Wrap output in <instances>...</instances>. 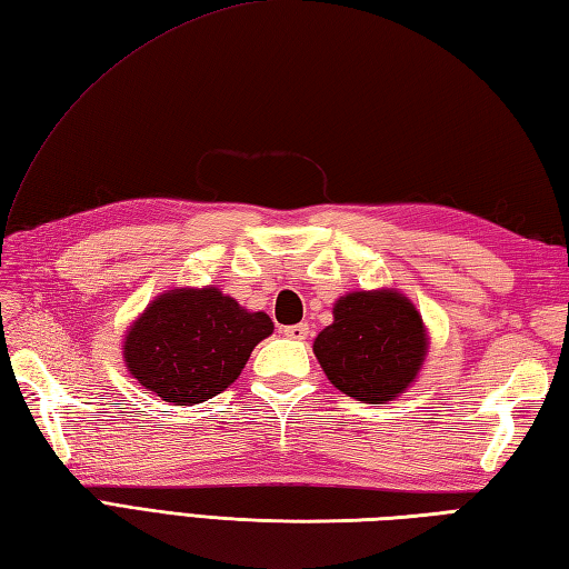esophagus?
I'll return each mask as SVG.
<instances>
[{"label": "esophagus", "mask_w": 569, "mask_h": 569, "mask_svg": "<svg viewBox=\"0 0 569 569\" xmlns=\"http://www.w3.org/2000/svg\"><path fill=\"white\" fill-rule=\"evenodd\" d=\"M308 330H310V328H308L306 322H298V325H286L283 335L288 337V340H306Z\"/></svg>", "instance_id": "1"}]
</instances>
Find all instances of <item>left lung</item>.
<instances>
[{"mask_svg":"<svg viewBox=\"0 0 569 569\" xmlns=\"http://www.w3.org/2000/svg\"><path fill=\"white\" fill-rule=\"evenodd\" d=\"M332 316L312 352L335 389L365 403H386L416 381L428 355V332L403 293L352 291L337 300Z\"/></svg>","mask_w":569,"mask_h":569,"instance_id":"8db88e82","label":"left lung"}]
</instances>
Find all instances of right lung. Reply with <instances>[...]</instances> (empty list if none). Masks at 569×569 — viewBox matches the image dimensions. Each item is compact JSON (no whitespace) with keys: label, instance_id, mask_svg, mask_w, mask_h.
Here are the masks:
<instances>
[{"label":"right lung","instance_id":"add662e5","mask_svg":"<svg viewBox=\"0 0 569 569\" xmlns=\"http://www.w3.org/2000/svg\"><path fill=\"white\" fill-rule=\"evenodd\" d=\"M271 332L266 312L244 310L220 288H173L131 322L124 365L166 403L192 406L232 386Z\"/></svg>","mask_w":569,"mask_h":569}]
</instances>
